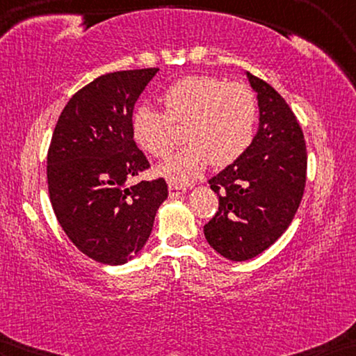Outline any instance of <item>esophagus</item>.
I'll return each mask as SVG.
<instances>
[{"mask_svg":"<svg viewBox=\"0 0 356 356\" xmlns=\"http://www.w3.org/2000/svg\"><path fill=\"white\" fill-rule=\"evenodd\" d=\"M184 193H186V188L178 186V184H173V183L168 184V196L170 197H179Z\"/></svg>","mask_w":356,"mask_h":356,"instance_id":"esophagus-1","label":"esophagus"}]
</instances>
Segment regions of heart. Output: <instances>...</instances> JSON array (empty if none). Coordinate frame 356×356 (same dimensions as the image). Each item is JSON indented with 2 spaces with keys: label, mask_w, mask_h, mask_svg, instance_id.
Segmentation results:
<instances>
[{
  "label": "heart",
  "mask_w": 356,
  "mask_h": 356,
  "mask_svg": "<svg viewBox=\"0 0 356 356\" xmlns=\"http://www.w3.org/2000/svg\"><path fill=\"white\" fill-rule=\"evenodd\" d=\"M165 113L140 105L133 115V136L139 147L155 159L172 154L175 128H183L186 147L159 167L170 183L196 179L211 162L227 167L241 157L254 138L257 100L241 82L216 76H188L163 92Z\"/></svg>",
  "instance_id": "obj_1"
}]
</instances>
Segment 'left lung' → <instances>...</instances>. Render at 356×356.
Wrapping results in <instances>:
<instances>
[{
	"label": "left lung",
	"instance_id": "8db88e82",
	"mask_svg": "<svg viewBox=\"0 0 356 356\" xmlns=\"http://www.w3.org/2000/svg\"><path fill=\"white\" fill-rule=\"evenodd\" d=\"M257 94L259 129L240 159L209 179L218 211L204 225L213 250L248 261L279 240L298 211L308 154L289 104L266 81L246 72Z\"/></svg>",
	"mask_w": 356,
	"mask_h": 356
}]
</instances>
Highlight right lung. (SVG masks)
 Segmentation results:
<instances>
[{"label": "right lung", "mask_w": 356, "mask_h": 356, "mask_svg": "<svg viewBox=\"0 0 356 356\" xmlns=\"http://www.w3.org/2000/svg\"><path fill=\"white\" fill-rule=\"evenodd\" d=\"M159 67L108 72L63 108L47 155L56 220L77 250L104 264H124L143 250L168 186L163 178L126 181L150 168L133 136V110Z\"/></svg>", "instance_id": "right-lung-1"}]
</instances>
